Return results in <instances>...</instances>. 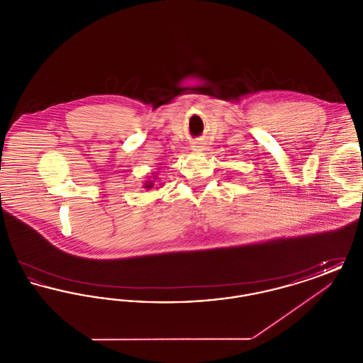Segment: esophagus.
<instances>
[{"label":"esophagus","mask_w":363,"mask_h":363,"mask_svg":"<svg viewBox=\"0 0 363 363\" xmlns=\"http://www.w3.org/2000/svg\"><path fill=\"white\" fill-rule=\"evenodd\" d=\"M201 143H194V145L193 147H196V148H200V147H203V145H200Z\"/></svg>","instance_id":"34e87169"}]
</instances>
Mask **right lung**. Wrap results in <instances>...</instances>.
<instances>
[{
	"mask_svg": "<svg viewBox=\"0 0 363 363\" xmlns=\"http://www.w3.org/2000/svg\"><path fill=\"white\" fill-rule=\"evenodd\" d=\"M152 185H154V184H152V182H150V184H148L145 188H152Z\"/></svg>",
	"mask_w": 363,
	"mask_h": 363,
	"instance_id": "1",
	"label": "right lung"
}]
</instances>
